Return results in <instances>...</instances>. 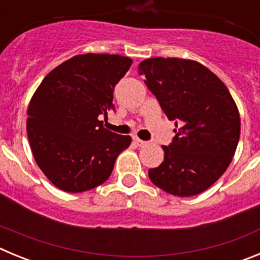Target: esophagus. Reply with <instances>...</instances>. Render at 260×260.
Wrapping results in <instances>:
<instances>
[{
	"instance_id": "34e87169",
	"label": "esophagus",
	"mask_w": 260,
	"mask_h": 260,
	"mask_svg": "<svg viewBox=\"0 0 260 260\" xmlns=\"http://www.w3.org/2000/svg\"><path fill=\"white\" fill-rule=\"evenodd\" d=\"M134 142H135V144H137V146H139V147H144V146H147V143H148V142L139 139L138 137H134Z\"/></svg>"
}]
</instances>
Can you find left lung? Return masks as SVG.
Listing matches in <instances>:
<instances>
[{"label":"left lung","mask_w":260,"mask_h":260,"mask_svg":"<svg viewBox=\"0 0 260 260\" xmlns=\"http://www.w3.org/2000/svg\"><path fill=\"white\" fill-rule=\"evenodd\" d=\"M144 83L165 116L176 121L162 146L164 161L148 171L153 185L177 197L207 190L226 171L240 141L237 105L219 78L191 59L148 58L139 63Z\"/></svg>","instance_id":"1"}]
</instances>
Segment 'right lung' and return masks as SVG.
<instances>
[{
    "instance_id": "right-lung-1",
    "label": "right lung",
    "mask_w": 260,
    "mask_h": 260,
    "mask_svg": "<svg viewBox=\"0 0 260 260\" xmlns=\"http://www.w3.org/2000/svg\"><path fill=\"white\" fill-rule=\"evenodd\" d=\"M133 61L118 54H79L41 82L28 105L27 134L36 162L58 189L82 192L109 178L127 135L103 127L113 91Z\"/></svg>"
}]
</instances>
